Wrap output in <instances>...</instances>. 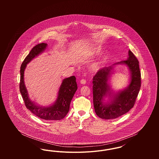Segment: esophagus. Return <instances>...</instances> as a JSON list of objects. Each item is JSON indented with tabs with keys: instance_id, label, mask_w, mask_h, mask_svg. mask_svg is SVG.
Masks as SVG:
<instances>
[{
	"instance_id": "esophagus-1",
	"label": "esophagus",
	"mask_w": 159,
	"mask_h": 159,
	"mask_svg": "<svg viewBox=\"0 0 159 159\" xmlns=\"http://www.w3.org/2000/svg\"><path fill=\"white\" fill-rule=\"evenodd\" d=\"M80 82L81 84H86V81L85 79H82Z\"/></svg>"
}]
</instances>
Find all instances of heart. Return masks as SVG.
<instances>
[{
	"instance_id": "b5f03b06",
	"label": "heart",
	"mask_w": 159,
	"mask_h": 159,
	"mask_svg": "<svg viewBox=\"0 0 159 159\" xmlns=\"http://www.w3.org/2000/svg\"><path fill=\"white\" fill-rule=\"evenodd\" d=\"M100 51H101L100 48H97L95 50V53H99V52H100ZM107 60V55H104L101 58H100L98 60L93 62L90 66V70H91V71L95 72V71H98L102 67L103 64L106 62Z\"/></svg>"
}]
</instances>
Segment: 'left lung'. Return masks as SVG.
I'll use <instances>...</instances> for the list:
<instances>
[{
  "label": "left lung",
  "instance_id": "8db88e82",
  "mask_svg": "<svg viewBox=\"0 0 159 159\" xmlns=\"http://www.w3.org/2000/svg\"><path fill=\"white\" fill-rule=\"evenodd\" d=\"M128 58L113 64H125L131 73V82L129 86L123 91L114 94L110 91L108 80L113 66L101 68L93 77V102L95 111L99 117L103 119H116L128 113L133 108L141 88V72L139 61L130 51ZM108 95L110 102H103L104 98Z\"/></svg>",
  "mask_w": 159,
  "mask_h": 159
}]
</instances>
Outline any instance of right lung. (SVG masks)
<instances>
[{"label": "right lung", "mask_w": 159, "mask_h": 159, "mask_svg": "<svg viewBox=\"0 0 159 159\" xmlns=\"http://www.w3.org/2000/svg\"><path fill=\"white\" fill-rule=\"evenodd\" d=\"M47 46L48 45L45 43L38 44L32 48L30 53L24 59L20 70V91L23 97L25 106L32 113L46 120H59L64 118L68 113L71 101L77 89L75 76H71L62 80L56 101L52 106L49 107L38 106L29 98L24 81V70L27 64L36 57L43 52Z\"/></svg>", "instance_id": "obj_1"}]
</instances>
